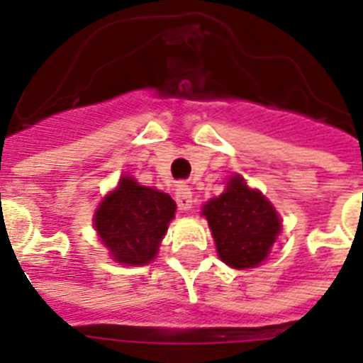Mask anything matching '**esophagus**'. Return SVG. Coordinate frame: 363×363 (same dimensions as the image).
<instances>
[{
  "label": "esophagus",
  "instance_id": "34e87169",
  "mask_svg": "<svg viewBox=\"0 0 363 363\" xmlns=\"http://www.w3.org/2000/svg\"><path fill=\"white\" fill-rule=\"evenodd\" d=\"M177 206L181 211H188L192 207V192L186 184H177Z\"/></svg>",
  "mask_w": 363,
  "mask_h": 363
}]
</instances>
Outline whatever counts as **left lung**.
Listing matches in <instances>:
<instances>
[{
	"label": "left lung",
	"mask_w": 363,
	"mask_h": 363,
	"mask_svg": "<svg viewBox=\"0 0 363 363\" xmlns=\"http://www.w3.org/2000/svg\"><path fill=\"white\" fill-rule=\"evenodd\" d=\"M201 215L209 223L218 257L238 270L259 267L281 230L272 203L240 175L230 177L225 192L207 201Z\"/></svg>",
	"instance_id": "8db88e82"
}]
</instances>
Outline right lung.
I'll use <instances>...</instances> for the list:
<instances>
[{
  "label": "right lung",
  "instance_id": "obj_1",
  "mask_svg": "<svg viewBox=\"0 0 363 363\" xmlns=\"http://www.w3.org/2000/svg\"><path fill=\"white\" fill-rule=\"evenodd\" d=\"M175 211L177 203L169 194L121 177L118 188L106 194L96 207L93 223L114 261L143 267L157 255Z\"/></svg>",
  "mask_w": 363,
  "mask_h": 363
}]
</instances>
